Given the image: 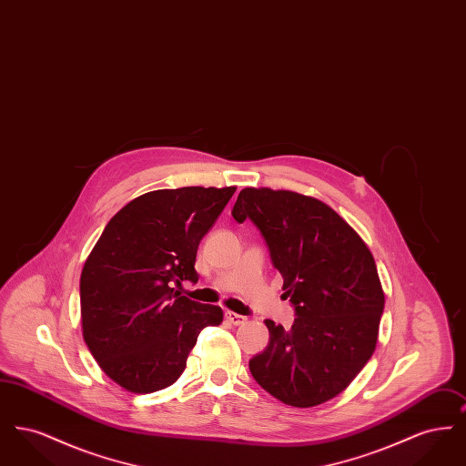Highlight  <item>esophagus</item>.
Masks as SVG:
<instances>
[{"mask_svg": "<svg viewBox=\"0 0 466 466\" xmlns=\"http://www.w3.org/2000/svg\"><path fill=\"white\" fill-rule=\"evenodd\" d=\"M225 318H227V321H230L232 325H244V323H246V316H241V314L232 312V310H227V312H225Z\"/></svg>", "mask_w": 466, "mask_h": 466, "instance_id": "esophagus-1", "label": "esophagus"}]
</instances>
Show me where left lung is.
Here are the masks:
<instances>
[{
	"instance_id": "left-lung-1",
	"label": "left lung",
	"mask_w": 466,
	"mask_h": 466,
	"mask_svg": "<svg viewBox=\"0 0 466 466\" xmlns=\"http://www.w3.org/2000/svg\"><path fill=\"white\" fill-rule=\"evenodd\" d=\"M232 217L262 232L297 314L289 330L266 319L251 376L291 407L332 400L376 350L384 291L370 249L330 206L291 190L243 188Z\"/></svg>"
}]
</instances>
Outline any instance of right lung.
<instances>
[{"label":"right lung","mask_w":466,"mask_h":466,"mask_svg":"<svg viewBox=\"0 0 466 466\" xmlns=\"http://www.w3.org/2000/svg\"><path fill=\"white\" fill-rule=\"evenodd\" d=\"M236 187H183L126 204L92 248L80 278L82 333L101 370L147 395L177 382L204 327L223 321L218 306L179 297L198 281L200 239Z\"/></svg>","instance_id":"add662e5"}]
</instances>
